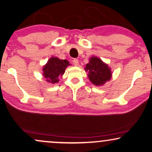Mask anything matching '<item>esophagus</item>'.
I'll list each match as a JSON object with an SVG mask.
<instances>
[{
	"mask_svg": "<svg viewBox=\"0 0 152 152\" xmlns=\"http://www.w3.org/2000/svg\"><path fill=\"white\" fill-rule=\"evenodd\" d=\"M73 64H74V66H78V64H79V63H78V59L75 58V59L73 60Z\"/></svg>",
	"mask_w": 152,
	"mask_h": 152,
	"instance_id": "1",
	"label": "esophagus"
}]
</instances>
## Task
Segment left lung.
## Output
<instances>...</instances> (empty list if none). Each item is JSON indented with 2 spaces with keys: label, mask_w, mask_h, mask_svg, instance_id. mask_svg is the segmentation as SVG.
Segmentation results:
<instances>
[{
  "label": "left lung",
  "mask_w": 152,
  "mask_h": 152,
  "mask_svg": "<svg viewBox=\"0 0 152 152\" xmlns=\"http://www.w3.org/2000/svg\"><path fill=\"white\" fill-rule=\"evenodd\" d=\"M86 71L89 72V79L95 86H102L111 78V71L108 66L99 58L92 57L86 64Z\"/></svg>",
  "instance_id": "left-lung-1"
}]
</instances>
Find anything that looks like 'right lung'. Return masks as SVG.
Returning a JSON list of instances; mask_svg holds the SVG:
<instances>
[{"mask_svg":"<svg viewBox=\"0 0 152 152\" xmlns=\"http://www.w3.org/2000/svg\"><path fill=\"white\" fill-rule=\"evenodd\" d=\"M70 65L66 60H60L58 58L52 57L44 66V76L46 81L50 83H56L59 81L58 77L62 76L65 72L67 66Z\"/></svg>","mask_w":152,"mask_h":152,"instance_id":"obj_1","label":"right lung"}]
</instances>
